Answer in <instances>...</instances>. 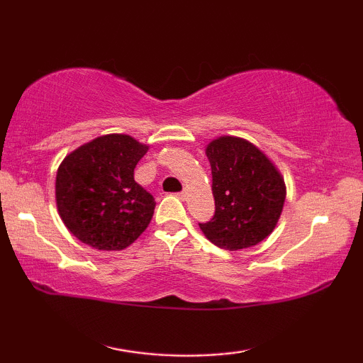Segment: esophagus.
I'll use <instances>...</instances> for the list:
<instances>
[{"instance_id":"esophagus-1","label":"esophagus","mask_w":363,"mask_h":363,"mask_svg":"<svg viewBox=\"0 0 363 363\" xmlns=\"http://www.w3.org/2000/svg\"><path fill=\"white\" fill-rule=\"evenodd\" d=\"M177 196H179L181 200H187V192H186V190H182V192L177 194Z\"/></svg>"}]
</instances>
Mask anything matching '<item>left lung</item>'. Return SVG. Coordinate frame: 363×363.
Wrapping results in <instances>:
<instances>
[{
    "label": "left lung",
    "instance_id": "left-lung-1",
    "mask_svg": "<svg viewBox=\"0 0 363 363\" xmlns=\"http://www.w3.org/2000/svg\"><path fill=\"white\" fill-rule=\"evenodd\" d=\"M211 164L214 214L200 223L208 240L224 250L262 242L281 214L285 182L270 160L251 143L224 136L206 147Z\"/></svg>",
    "mask_w": 363,
    "mask_h": 363
}]
</instances>
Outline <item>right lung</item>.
I'll return each mask as SVG.
<instances>
[{
	"label": "right lung",
	"mask_w": 363,
	"mask_h": 363,
	"mask_svg": "<svg viewBox=\"0 0 363 363\" xmlns=\"http://www.w3.org/2000/svg\"><path fill=\"white\" fill-rule=\"evenodd\" d=\"M147 149L131 136L107 134L60 163L57 210L79 242L96 250H123L147 229L155 200L134 181V168Z\"/></svg>",
	"instance_id": "add662e5"
}]
</instances>
